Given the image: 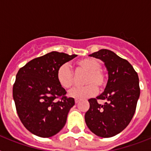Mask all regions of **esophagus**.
<instances>
[{
	"instance_id": "1",
	"label": "esophagus",
	"mask_w": 151,
	"mask_h": 151,
	"mask_svg": "<svg viewBox=\"0 0 151 151\" xmlns=\"http://www.w3.org/2000/svg\"><path fill=\"white\" fill-rule=\"evenodd\" d=\"M78 102H79V100H78V99L75 100V103H76V104H78Z\"/></svg>"
}]
</instances>
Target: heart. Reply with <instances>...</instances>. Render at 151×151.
I'll return each instance as SVG.
<instances>
[{"instance_id": "heart-1", "label": "heart", "mask_w": 151, "mask_h": 151, "mask_svg": "<svg viewBox=\"0 0 151 151\" xmlns=\"http://www.w3.org/2000/svg\"><path fill=\"white\" fill-rule=\"evenodd\" d=\"M77 69L86 73L84 79L85 87L75 88L69 91V96L78 99H85L94 96L97 88L102 90L106 84V77L101 68V63L95 58H85L76 63ZM57 79L64 88H71L75 83L74 72L67 63L60 65L57 70Z\"/></svg>"}]
</instances>
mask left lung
Here are the masks:
<instances>
[{
  "mask_svg": "<svg viewBox=\"0 0 151 151\" xmlns=\"http://www.w3.org/2000/svg\"><path fill=\"white\" fill-rule=\"evenodd\" d=\"M89 56L104 62L108 81L101 95L88 100L90 108L85 120L96 135L110 138L127 127L135 113L140 96L139 78L133 66L111 50L101 49ZM98 99L105 103L100 105Z\"/></svg>",
  "mask_w": 151,
  "mask_h": 151,
  "instance_id": "8db88e82",
  "label": "left lung"
}]
</instances>
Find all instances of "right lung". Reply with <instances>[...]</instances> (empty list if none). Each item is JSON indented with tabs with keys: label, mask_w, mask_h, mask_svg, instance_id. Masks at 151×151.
I'll return each mask as SVG.
<instances>
[{
	"label": "right lung",
	"mask_w": 151,
	"mask_h": 151,
	"mask_svg": "<svg viewBox=\"0 0 151 151\" xmlns=\"http://www.w3.org/2000/svg\"><path fill=\"white\" fill-rule=\"evenodd\" d=\"M76 56L52 51L32 60L17 73L13 100L19 118L32 134L49 138L66 124L75 101L57 82V70Z\"/></svg>",
	"instance_id": "right-lung-1"
}]
</instances>
